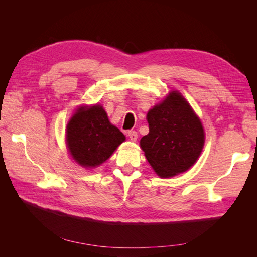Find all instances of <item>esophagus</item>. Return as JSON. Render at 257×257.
<instances>
[{"instance_id": "34e87169", "label": "esophagus", "mask_w": 257, "mask_h": 257, "mask_svg": "<svg viewBox=\"0 0 257 257\" xmlns=\"http://www.w3.org/2000/svg\"><path fill=\"white\" fill-rule=\"evenodd\" d=\"M127 135H128V137H130V139H131L132 142H136L137 141V138H138L137 132H135V131H128L127 132Z\"/></svg>"}]
</instances>
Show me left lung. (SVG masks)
<instances>
[{
	"instance_id": "1",
	"label": "left lung",
	"mask_w": 257,
	"mask_h": 257,
	"mask_svg": "<svg viewBox=\"0 0 257 257\" xmlns=\"http://www.w3.org/2000/svg\"><path fill=\"white\" fill-rule=\"evenodd\" d=\"M149 134L141 147L160 177L169 178L188 170L198 159L205 133L198 116L185 98L173 91L147 114Z\"/></svg>"
}]
</instances>
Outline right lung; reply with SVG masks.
Masks as SVG:
<instances>
[{
    "mask_svg": "<svg viewBox=\"0 0 257 257\" xmlns=\"http://www.w3.org/2000/svg\"><path fill=\"white\" fill-rule=\"evenodd\" d=\"M125 136L108 120L102 106L81 107L66 127L67 147L73 159L83 167H95L111 157Z\"/></svg>",
    "mask_w": 257,
    "mask_h": 257,
    "instance_id": "1",
    "label": "right lung"
}]
</instances>
